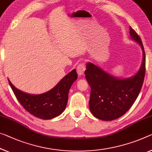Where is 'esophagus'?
<instances>
[{"instance_id":"esophagus-1","label":"esophagus","mask_w":152,"mask_h":152,"mask_svg":"<svg viewBox=\"0 0 152 152\" xmlns=\"http://www.w3.org/2000/svg\"><path fill=\"white\" fill-rule=\"evenodd\" d=\"M86 70V66L85 65H84L83 63H81V64H79L78 66L77 67V73L79 75H83V73H84V71H85Z\"/></svg>"}]
</instances>
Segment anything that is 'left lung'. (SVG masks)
Returning <instances> with one entry per match:
<instances>
[{
    "label": "left lung",
    "instance_id": "left-lung-1",
    "mask_svg": "<svg viewBox=\"0 0 152 152\" xmlns=\"http://www.w3.org/2000/svg\"><path fill=\"white\" fill-rule=\"evenodd\" d=\"M130 35V39L137 42L143 52L141 65L134 75L115 77L92 62L86 64L85 75L91 88L90 110L99 120L111 121L124 115L141 90L145 72V54L141 38L131 27Z\"/></svg>",
    "mask_w": 152,
    "mask_h": 152
}]
</instances>
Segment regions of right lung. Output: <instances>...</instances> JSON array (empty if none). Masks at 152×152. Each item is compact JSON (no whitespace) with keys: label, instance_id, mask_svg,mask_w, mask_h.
Segmentation results:
<instances>
[{"label":"right lung","instance_id":"1","mask_svg":"<svg viewBox=\"0 0 152 152\" xmlns=\"http://www.w3.org/2000/svg\"><path fill=\"white\" fill-rule=\"evenodd\" d=\"M77 79L75 69L66 75L52 89L40 94L22 92L9 83L22 106L30 114L42 120H50L59 116L64 111L72 84Z\"/></svg>","mask_w":152,"mask_h":152}]
</instances>
